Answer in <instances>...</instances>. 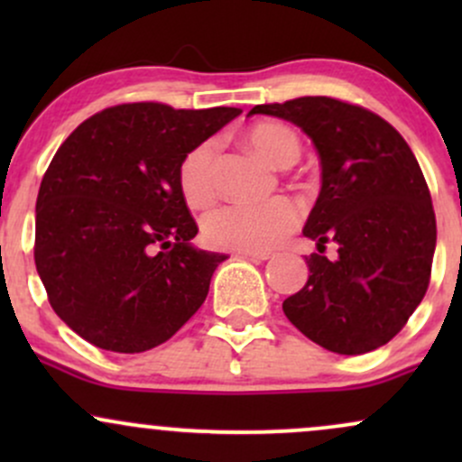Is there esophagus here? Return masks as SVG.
<instances>
[{
	"mask_svg": "<svg viewBox=\"0 0 462 462\" xmlns=\"http://www.w3.org/2000/svg\"><path fill=\"white\" fill-rule=\"evenodd\" d=\"M238 256L247 258V261H254V263H263V261H269V258H272V254L269 252H238Z\"/></svg>",
	"mask_w": 462,
	"mask_h": 462,
	"instance_id": "obj_1",
	"label": "esophagus"
}]
</instances>
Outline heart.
Wrapping results in <instances>:
<instances>
[{"instance_id":"obj_1","label":"heart","mask_w":462,"mask_h":462,"mask_svg":"<svg viewBox=\"0 0 462 462\" xmlns=\"http://www.w3.org/2000/svg\"><path fill=\"white\" fill-rule=\"evenodd\" d=\"M245 139L263 158L278 167H289L300 156V139L289 125L264 121L252 125ZM178 189L190 208H204L215 198L213 145L199 143L178 167ZM300 206L291 198L264 201H235L215 208L201 221L204 238L213 247L238 252H264L273 249L300 226Z\"/></svg>"}]
</instances>
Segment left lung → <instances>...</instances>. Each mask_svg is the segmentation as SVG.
<instances>
[{"instance_id": "left-lung-1", "label": "left lung", "mask_w": 462, "mask_h": 462, "mask_svg": "<svg viewBox=\"0 0 462 462\" xmlns=\"http://www.w3.org/2000/svg\"><path fill=\"white\" fill-rule=\"evenodd\" d=\"M249 115L291 121L315 143L321 190L304 226L319 254L284 300L286 319L330 352L356 356L389 343L430 284L437 219L415 153L393 125L360 106L298 97ZM326 242L337 258L320 256Z\"/></svg>"}]
</instances>
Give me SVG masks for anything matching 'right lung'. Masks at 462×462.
<instances>
[{"label":"right lung","mask_w":462,"mask_h":462,"mask_svg":"<svg viewBox=\"0 0 462 462\" xmlns=\"http://www.w3.org/2000/svg\"><path fill=\"white\" fill-rule=\"evenodd\" d=\"M241 115L121 104L58 147L36 198L34 263L51 309L95 347L139 354L198 312L226 254L193 247L182 158Z\"/></svg>","instance_id":"obj_1"}]
</instances>
